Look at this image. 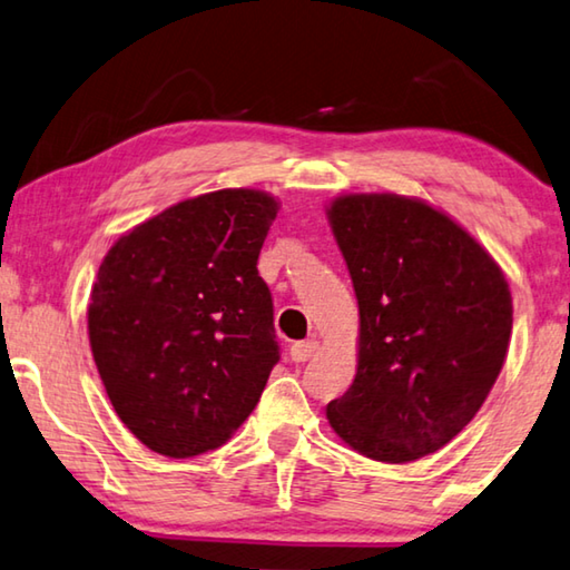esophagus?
Returning a JSON list of instances; mask_svg holds the SVG:
<instances>
[{
	"mask_svg": "<svg viewBox=\"0 0 570 570\" xmlns=\"http://www.w3.org/2000/svg\"><path fill=\"white\" fill-rule=\"evenodd\" d=\"M317 350H320L317 340H304V342H294L292 350H288V355H292L294 363H306V360L317 355Z\"/></svg>",
	"mask_w": 570,
	"mask_h": 570,
	"instance_id": "1",
	"label": "esophagus"
}]
</instances>
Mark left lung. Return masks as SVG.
Wrapping results in <instances>:
<instances>
[{
    "label": "left lung",
    "mask_w": 570,
    "mask_h": 570,
    "mask_svg": "<svg viewBox=\"0 0 570 570\" xmlns=\"http://www.w3.org/2000/svg\"><path fill=\"white\" fill-rule=\"evenodd\" d=\"M360 309L357 373L327 403L334 433L375 462L446 446L500 375L512 296L497 261L415 197L342 195L327 207Z\"/></svg>",
    "instance_id": "obj_1"
}]
</instances>
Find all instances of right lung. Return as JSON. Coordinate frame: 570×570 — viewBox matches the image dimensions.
<instances>
[{"instance_id":"right-lung-1","label":"right lung","mask_w":570,"mask_h":570,"mask_svg":"<svg viewBox=\"0 0 570 570\" xmlns=\"http://www.w3.org/2000/svg\"><path fill=\"white\" fill-rule=\"evenodd\" d=\"M278 213L261 189L167 207L106 253L88 337L114 411L144 446L187 459L223 446L278 363L258 253Z\"/></svg>"}]
</instances>
